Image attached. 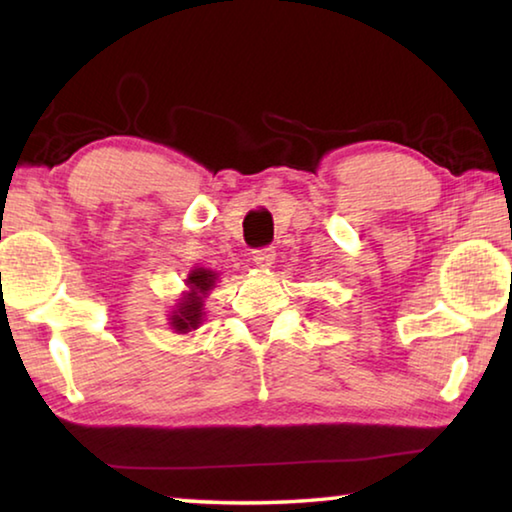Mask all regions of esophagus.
Listing matches in <instances>:
<instances>
[{"mask_svg": "<svg viewBox=\"0 0 512 512\" xmlns=\"http://www.w3.org/2000/svg\"><path fill=\"white\" fill-rule=\"evenodd\" d=\"M253 262L259 268H268V266L275 262V248L273 246H264V248L253 250Z\"/></svg>", "mask_w": 512, "mask_h": 512, "instance_id": "1", "label": "esophagus"}]
</instances>
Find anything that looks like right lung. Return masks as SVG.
<instances>
[{"mask_svg":"<svg viewBox=\"0 0 512 512\" xmlns=\"http://www.w3.org/2000/svg\"><path fill=\"white\" fill-rule=\"evenodd\" d=\"M216 275L212 271H205V268H196V271L189 273L187 284L192 287V293H187V298L180 302V309L173 311L171 325L176 332H189V329H196L201 323L203 316V293L212 289Z\"/></svg>","mask_w":512,"mask_h":512,"instance_id":"add662e5","label":"right lung"}]
</instances>
